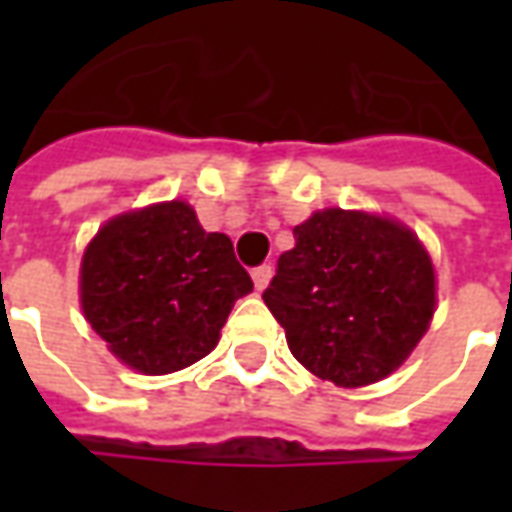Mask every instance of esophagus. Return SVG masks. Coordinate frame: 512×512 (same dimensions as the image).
Returning a JSON list of instances; mask_svg holds the SVG:
<instances>
[{"label": "esophagus", "mask_w": 512, "mask_h": 512, "mask_svg": "<svg viewBox=\"0 0 512 512\" xmlns=\"http://www.w3.org/2000/svg\"><path fill=\"white\" fill-rule=\"evenodd\" d=\"M271 274H274V268L263 263V266L252 268V279H255V288L257 290H266V285L271 282Z\"/></svg>", "instance_id": "esophagus-1"}]
</instances>
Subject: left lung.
<instances>
[{"instance_id":"left-lung-1","label":"left lung","mask_w":512,"mask_h":512,"mask_svg":"<svg viewBox=\"0 0 512 512\" xmlns=\"http://www.w3.org/2000/svg\"><path fill=\"white\" fill-rule=\"evenodd\" d=\"M293 238L263 293L290 354L345 389L395 373L436 310V274L417 235L376 213L326 208Z\"/></svg>"}]
</instances>
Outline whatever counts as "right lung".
<instances>
[{
  "mask_svg": "<svg viewBox=\"0 0 512 512\" xmlns=\"http://www.w3.org/2000/svg\"><path fill=\"white\" fill-rule=\"evenodd\" d=\"M79 293L123 365L167 376L211 354L252 279L227 235L205 233L189 202L172 200L109 219L84 249Z\"/></svg>",
  "mask_w": 512,
  "mask_h": 512,
  "instance_id": "1",
  "label": "right lung"
}]
</instances>
